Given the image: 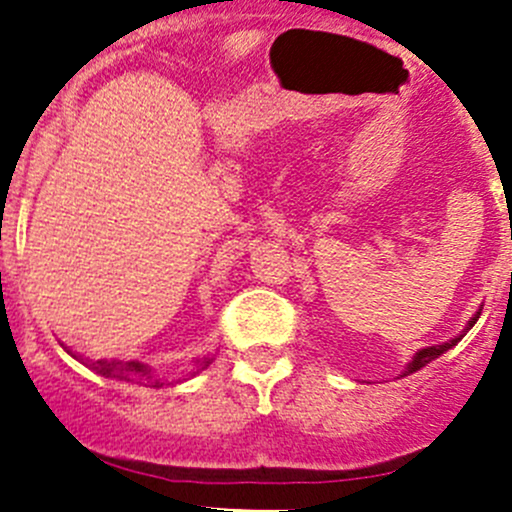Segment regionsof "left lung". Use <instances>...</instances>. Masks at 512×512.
<instances>
[{"label":"left lung","instance_id":"8db88e82","mask_svg":"<svg viewBox=\"0 0 512 512\" xmlns=\"http://www.w3.org/2000/svg\"><path fill=\"white\" fill-rule=\"evenodd\" d=\"M478 317H480V312H478V315H475V317H470V322H468V327H465V330H463V335L470 330V327L475 325V322H478ZM463 335L453 337V340L443 342V345H433V347H423V350H418V352H415L413 360L408 362V367H405L403 375H413V372H418L420 367H425V365H428V362H433L435 357H440V355H443V352H448L450 347L458 345V342L463 340Z\"/></svg>","mask_w":512,"mask_h":512}]
</instances>
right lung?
<instances>
[{
    "label": "right lung",
    "mask_w": 512,
    "mask_h": 512,
    "mask_svg": "<svg viewBox=\"0 0 512 512\" xmlns=\"http://www.w3.org/2000/svg\"><path fill=\"white\" fill-rule=\"evenodd\" d=\"M197 365L205 370L207 365H210V357H205V360H197ZM87 367H92V370H97L99 375L104 377H117V380H137L142 382V385H150V388H162L165 382L157 380L155 375H152V367L145 365V362L140 360H97V362H87Z\"/></svg>",
    "instance_id": "add662e5"
}]
</instances>
